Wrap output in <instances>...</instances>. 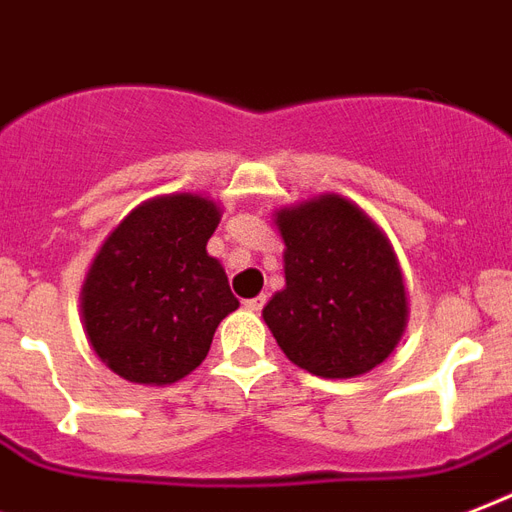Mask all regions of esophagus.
<instances>
[{"mask_svg": "<svg viewBox=\"0 0 512 512\" xmlns=\"http://www.w3.org/2000/svg\"><path fill=\"white\" fill-rule=\"evenodd\" d=\"M264 304H267V296H256V299L245 301V310L261 312V310H264Z\"/></svg>", "mask_w": 512, "mask_h": 512, "instance_id": "obj_1", "label": "esophagus"}]
</instances>
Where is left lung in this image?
<instances>
[{
	"label": "left lung",
	"instance_id": "left-lung-1",
	"mask_svg": "<svg viewBox=\"0 0 512 512\" xmlns=\"http://www.w3.org/2000/svg\"><path fill=\"white\" fill-rule=\"evenodd\" d=\"M285 288L264 323L285 358L326 379H352L387 360L408 318L398 256L384 232L342 194L280 208Z\"/></svg>",
	"mask_w": 512,
	"mask_h": 512
}]
</instances>
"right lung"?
<instances>
[{"label":"right lung","instance_id":"1","mask_svg":"<svg viewBox=\"0 0 512 512\" xmlns=\"http://www.w3.org/2000/svg\"><path fill=\"white\" fill-rule=\"evenodd\" d=\"M221 221L200 194H165L130 211L106 237L79 293L95 355L136 384L192 374L213 334L240 307L219 259L205 251Z\"/></svg>","mask_w":512,"mask_h":512}]
</instances>
